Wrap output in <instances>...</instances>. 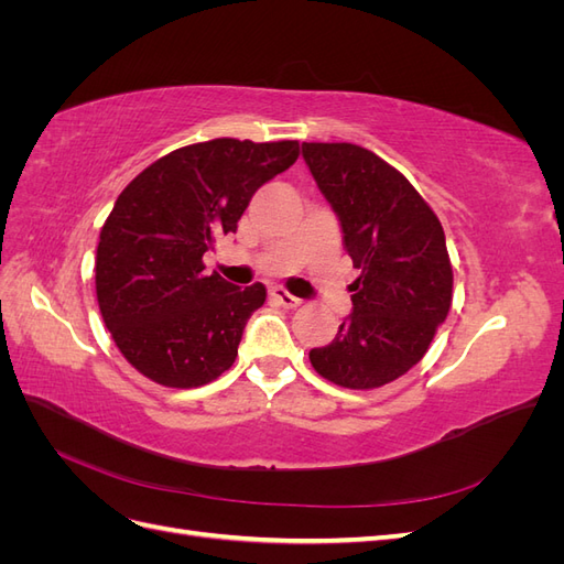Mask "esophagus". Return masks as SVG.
Segmentation results:
<instances>
[{
    "label": "esophagus",
    "instance_id": "34e87169",
    "mask_svg": "<svg viewBox=\"0 0 564 564\" xmlns=\"http://www.w3.org/2000/svg\"><path fill=\"white\" fill-rule=\"evenodd\" d=\"M270 296H272V301H275L278 305H282V308H299V305L303 303L301 299H296L294 294H289L286 289H282V286H275V289H272Z\"/></svg>",
    "mask_w": 564,
    "mask_h": 564
}]
</instances>
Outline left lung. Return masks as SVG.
Here are the masks:
<instances>
[{
  "instance_id": "8db88e82",
  "label": "left lung",
  "mask_w": 564,
  "mask_h": 564,
  "mask_svg": "<svg viewBox=\"0 0 564 564\" xmlns=\"http://www.w3.org/2000/svg\"><path fill=\"white\" fill-rule=\"evenodd\" d=\"M360 270L352 313L329 346L311 350L327 381L369 390L400 379L429 350L452 305V263L437 216L398 169L352 143H303Z\"/></svg>"
}]
</instances>
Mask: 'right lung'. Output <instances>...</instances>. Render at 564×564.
Segmentation results:
<instances>
[{
    "label": "right lung",
    "instance_id": "right-lung-1",
    "mask_svg": "<svg viewBox=\"0 0 564 564\" xmlns=\"http://www.w3.org/2000/svg\"><path fill=\"white\" fill-rule=\"evenodd\" d=\"M296 158V141L214 139L169 152L117 197L96 249V296L119 352L143 377L197 388L232 367L265 286L207 275L202 256Z\"/></svg>",
    "mask_w": 564,
    "mask_h": 564
}]
</instances>
